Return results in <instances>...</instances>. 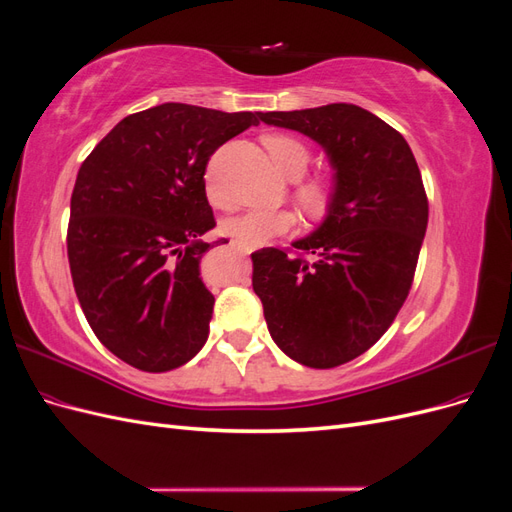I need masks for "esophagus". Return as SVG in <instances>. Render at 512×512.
Masks as SVG:
<instances>
[{"label":"esophagus","mask_w":512,"mask_h":512,"mask_svg":"<svg viewBox=\"0 0 512 512\" xmlns=\"http://www.w3.org/2000/svg\"><path fill=\"white\" fill-rule=\"evenodd\" d=\"M230 243H235V241H230Z\"/></svg>","instance_id":"obj_1"}]
</instances>
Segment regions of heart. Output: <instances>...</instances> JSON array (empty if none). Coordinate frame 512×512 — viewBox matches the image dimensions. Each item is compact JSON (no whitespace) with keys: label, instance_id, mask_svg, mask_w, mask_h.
I'll list each match as a JSON object with an SVG mask.
<instances>
[{"label":"heart","instance_id":"heart-1","mask_svg":"<svg viewBox=\"0 0 512 512\" xmlns=\"http://www.w3.org/2000/svg\"><path fill=\"white\" fill-rule=\"evenodd\" d=\"M267 151L271 153L273 162L282 173L294 181V198L309 215H324L335 200L337 181L329 173H312L303 175L309 160H312V149L299 136L286 132H269L262 136ZM209 196L218 200L213 185L209 183ZM294 226V215L288 211H265L254 209L230 218L224 222V230L230 237H235L243 245L258 247L267 241L286 235Z\"/></svg>","mask_w":512,"mask_h":512}]
</instances>
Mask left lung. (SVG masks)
Segmentation results:
<instances>
[{"instance_id":"obj_1","label":"left lung","mask_w":512,"mask_h":512,"mask_svg":"<svg viewBox=\"0 0 512 512\" xmlns=\"http://www.w3.org/2000/svg\"><path fill=\"white\" fill-rule=\"evenodd\" d=\"M262 121L327 149L337 194L314 235L252 254V286L290 359L339 367L374 346L408 299L429 218L421 170L406 138L356 104L262 113Z\"/></svg>"}]
</instances>
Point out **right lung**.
Returning a JSON list of instances; mask_svg holds the SVG:
<instances>
[{"label":"right lung","instance_id":"obj_1","mask_svg":"<svg viewBox=\"0 0 512 512\" xmlns=\"http://www.w3.org/2000/svg\"><path fill=\"white\" fill-rule=\"evenodd\" d=\"M260 121L262 113L168 102L121 119L81 164L70 275L91 331L123 363L160 374L205 346L215 303L198 277L211 247L200 235L215 226L205 170Z\"/></svg>","mask_w":512,"mask_h":512}]
</instances>
